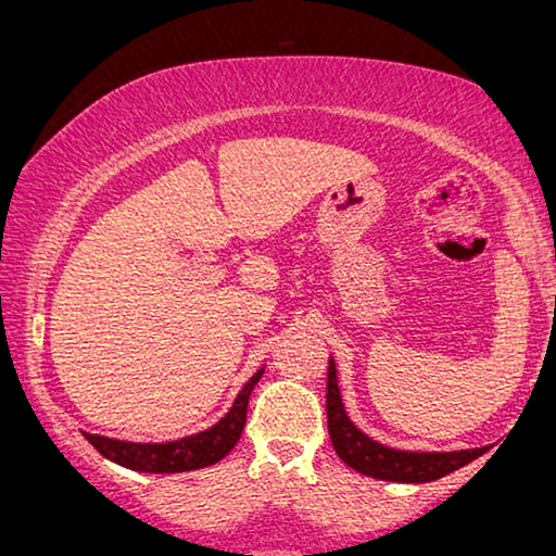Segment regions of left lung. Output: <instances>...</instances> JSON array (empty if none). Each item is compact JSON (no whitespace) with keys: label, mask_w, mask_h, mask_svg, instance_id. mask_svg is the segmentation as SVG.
Masks as SVG:
<instances>
[{"label":"left lung","mask_w":556,"mask_h":556,"mask_svg":"<svg viewBox=\"0 0 556 556\" xmlns=\"http://www.w3.org/2000/svg\"><path fill=\"white\" fill-rule=\"evenodd\" d=\"M326 414L328 433L338 458L351 469L381 481H399V484H426L471 464L481 456V448H462V452H401L366 437L345 414L341 391L336 381V364L328 361L326 383Z\"/></svg>","instance_id":"1"}]
</instances>
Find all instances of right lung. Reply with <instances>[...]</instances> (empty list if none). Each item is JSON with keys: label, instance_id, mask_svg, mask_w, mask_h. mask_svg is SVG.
I'll return each mask as SVG.
<instances>
[{"label": "right lung", "instance_id": "right-lung-1", "mask_svg": "<svg viewBox=\"0 0 556 556\" xmlns=\"http://www.w3.org/2000/svg\"><path fill=\"white\" fill-rule=\"evenodd\" d=\"M263 368H258L251 376L240 393L232 401L230 412L225 414L218 424L211 429L192 433V437H182L178 441H165V444H135V441H119L108 439L100 433H85V439L98 448V452L115 462L125 469L144 471V473H180V471H195L205 469V466L218 464L223 456L230 454V448L238 444L240 433L245 426V412L248 399L255 383L261 381Z\"/></svg>", "mask_w": 556, "mask_h": 556}]
</instances>
